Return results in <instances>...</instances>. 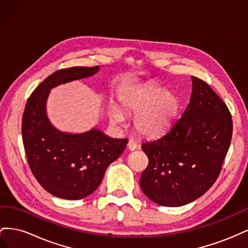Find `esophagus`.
I'll return each instance as SVG.
<instances>
[{
  "label": "esophagus",
  "instance_id": "obj_1",
  "mask_svg": "<svg viewBox=\"0 0 248 248\" xmlns=\"http://www.w3.org/2000/svg\"><path fill=\"white\" fill-rule=\"evenodd\" d=\"M127 148H128L130 151H134V150L138 149V144L134 140H129L128 144H127Z\"/></svg>",
  "mask_w": 248,
  "mask_h": 248
}]
</instances>
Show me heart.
<instances>
[{"label": "heart", "instance_id": "b5f03b06", "mask_svg": "<svg viewBox=\"0 0 248 248\" xmlns=\"http://www.w3.org/2000/svg\"><path fill=\"white\" fill-rule=\"evenodd\" d=\"M125 107L138 114L134 126L139 132L147 137H155L166 131L177 115L179 101L176 95L158 87H149L133 93L125 101ZM115 122L123 120L122 112L111 110Z\"/></svg>", "mask_w": 248, "mask_h": 248}]
</instances>
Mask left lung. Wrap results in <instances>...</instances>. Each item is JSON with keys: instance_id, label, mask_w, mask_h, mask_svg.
Returning a JSON list of instances; mask_svg holds the SVG:
<instances>
[{"instance_id": "left-lung-1", "label": "left lung", "mask_w": 248, "mask_h": 248, "mask_svg": "<svg viewBox=\"0 0 248 248\" xmlns=\"http://www.w3.org/2000/svg\"><path fill=\"white\" fill-rule=\"evenodd\" d=\"M191 79L183 115L159 139L141 144L149 163L140 188L161 206H183L202 196L218 178L231 144L232 121L227 104L206 81Z\"/></svg>"}]
</instances>
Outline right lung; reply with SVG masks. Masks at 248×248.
Returning <instances> with one entry per match:
<instances>
[{"label": "right lung", "mask_w": 248, "mask_h": 248, "mask_svg": "<svg viewBox=\"0 0 248 248\" xmlns=\"http://www.w3.org/2000/svg\"><path fill=\"white\" fill-rule=\"evenodd\" d=\"M99 67H70L54 72L29 97L21 133L28 163L34 177L52 196L65 200L88 197L101 183L109 164L122 154L127 139H110L92 129L64 133L52 126L46 104L51 88L89 78Z\"/></svg>", "instance_id": "1"}]
</instances>
